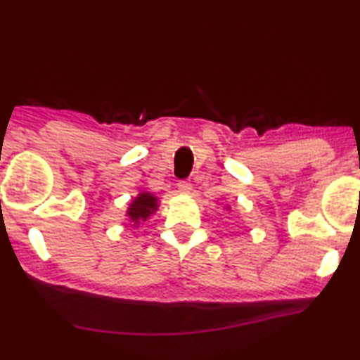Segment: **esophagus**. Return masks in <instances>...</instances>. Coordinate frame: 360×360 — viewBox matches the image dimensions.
Here are the masks:
<instances>
[{
  "label": "esophagus",
  "instance_id": "34e87169",
  "mask_svg": "<svg viewBox=\"0 0 360 360\" xmlns=\"http://www.w3.org/2000/svg\"><path fill=\"white\" fill-rule=\"evenodd\" d=\"M192 189V184L189 181H179L178 182V191L181 192V194H189Z\"/></svg>",
  "mask_w": 360,
  "mask_h": 360
}]
</instances>
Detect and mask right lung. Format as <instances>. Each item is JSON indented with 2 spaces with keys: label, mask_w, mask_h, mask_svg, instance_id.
Instances as JSON below:
<instances>
[{
  "label": "right lung",
  "mask_w": 360,
  "mask_h": 360,
  "mask_svg": "<svg viewBox=\"0 0 360 360\" xmlns=\"http://www.w3.org/2000/svg\"><path fill=\"white\" fill-rule=\"evenodd\" d=\"M155 209H156V197L143 192V194H140L134 202H131L127 215L134 221H139L140 219H146L151 212H155Z\"/></svg>",
  "instance_id": "1"
}]
</instances>
